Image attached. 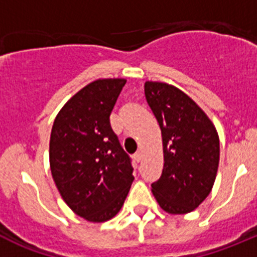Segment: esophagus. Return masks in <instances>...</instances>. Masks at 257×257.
<instances>
[{
  "mask_svg": "<svg viewBox=\"0 0 257 257\" xmlns=\"http://www.w3.org/2000/svg\"><path fill=\"white\" fill-rule=\"evenodd\" d=\"M142 157H143V153L140 151H138L135 154H134V158H135L136 162H140V161H142Z\"/></svg>",
  "mask_w": 257,
  "mask_h": 257,
  "instance_id": "obj_1",
  "label": "esophagus"
}]
</instances>
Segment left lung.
I'll return each mask as SVG.
<instances>
[{
  "label": "left lung",
  "mask_w": 257,
  "mask_h": 257,
  "mask_svg": "<svg viewBox=\"0 0 257 257\" xmlns=\"http://www.w3.org/2000/svg\"><path fill=\"white\" fill-rule=\"evenodd\" d=\"M145 99L162 133L163 170L152 192L166 212H192L210 194L219 167L220 143L206 113L175 86L148 81Z\"/></svg>",
  "instance_id": "left-lung-1"
}]
</instances>
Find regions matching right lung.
<instances>
[{
    "label": "right lung",
    "mask_w": 257,
    "mask_h": 257,
    "mask_svg": "<svg viewBox=\"0 0 257 257\" xmlns=\"http://www.w3.org/2000/svg\"><path fill=\"white\" fill-rule=\"evenodd\" d=\"M126 79H96L61 108L52 124L50 167L60 196L91 222L112 219L134 181L130 156L110 127Z\"/></svg>",
    "instance_id": "right-lung-1"
}]
</instances>
